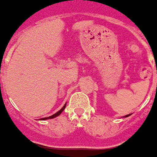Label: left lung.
Wrapping results in <instances>:
<instances>
[{
	"mask_svg": "<svg viewBox=\"0 0 157 157\" xmlns=\"http://www.w3.org/2000/svg\"><path fill=\"white\" fill-rule=\"evenodd\" d=\"M130 115H131V114H129V115H127V116H125V117H129V116H130Z\"/></svg>",
	"mask_w": 157,
	"mask_h": 157,
	"instance_id": "left-lung-1",
	"label": "left lung"
}]
</instances>
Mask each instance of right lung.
<instances>
[{"label":"right lung","instance_id":"right-lung-1","mask_svg":"<svg viewBox=\"0 0 157 157\" xmlns=\"http://www.w3.org/2000/svg\"><path fill=\"white\" fill-rule=\"evenodd\" d=\"M65 106H66V104L63 105V108L60 109V110H59V111H58V112H57V113H55V114H53V115H52V116H51V117H45V118H41V120H47V119H52V118H55V117H58V116H59L60 114L62 113V111H63V109H65Z\"/></svg>","mask_w":157,"mask_h":157}]
</instances>
